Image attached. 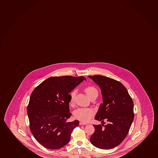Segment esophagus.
Segmentation results:
<instances>
[{"mask_svg": "<svg viewBox=\"0 0 158 158\" xmlns=\"http://www.w3.org/2000/svg\"><path fill=\"white\" fill-rule=\"evenodd\" d=\"M80 125H87V123H84V122H80Z\"/></svg>", "mask_w": 158, "mask_h": 158, "instance_id": "esophagus-1", "label": "esophagus"}]
</instances>
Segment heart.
Here are the masks:
<instances>
[{"mask_svg":"<svg viewBox=\"0 0 158 158\" xmlns=\"http://www.w3.org/2000/svg\"><path fill=\"white\" fill-rule=\"evenodd\" d=\"M84 91L87 96L89 98L95 93H98V91L93 86H87L84 89ZM76 95V91H73L70 94V102L73 103L75 96ZM94 115V111L92 109L89 108H80L75 111L74 116L76 119L82 122H86L92 118Z\"/></svg>","mask_w":158,"mask_h":158,"instance_id":"obj_1","label":"heart"}]
</instances>
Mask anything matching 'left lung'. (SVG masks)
Returning <instances> with one entry per match:
<instances>
[{"label": "left lung", "instance_id": "left-lung-1", "mask_svg": "<svg viewBox=\"0 0 158 158\" xmlns=\"http://www.w3.org/2000/svg\"><path fill=\"white\" fill-rule=\"evenodd\" d=\"M101 90L103 103L95 119L102 125H93L94 133L90 141L101 149H111L119 145L129 132L134 120L133 102L125 86L112 78L102 76H89ZM106 120L108 124L103 125Z\"/></svg>", "mask_w": 158, "mask_h": 158}]
</instances>
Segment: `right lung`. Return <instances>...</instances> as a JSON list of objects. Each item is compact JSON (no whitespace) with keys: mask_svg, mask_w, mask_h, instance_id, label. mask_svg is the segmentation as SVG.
Here are the masks:
<instances>
[{"mask_svg":"<svg viewBox=\"0 0 158 158\" xmlns=\"http://www.w3.org/2000/svg\"><path fill=\"white\" fill-rule=\"evenodd\" d=\"M85 77H51L45 80L31 94L27 107L30 130L38 143L46 148L58 149L69 142L71 133L79 121L67 122L69 112V93Z\"/></svg>","mask_w":158,"mask_h":158,"instance_id":"right-lung-1","label":"right lung"}]
</instances>
